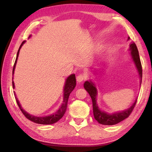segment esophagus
Here are the masks:
<instances>
[{
    "label": "esophagus",
    "instance_id": "34e87169",
    "mask_svg": "<svg viewBox=\"0 0 152 152\" xmlns=\"http://www.w3.org/2000/svg\"><path fill=\"white\" fill-rule=\"evenodd\" d=\"M86 77L85 75H84V74H79V75L77 76L76 80L78 82H81L83 80H86Z\"/></svg>",
    "mask_w": 152,
    "mask_h": 152
}]
</instances>
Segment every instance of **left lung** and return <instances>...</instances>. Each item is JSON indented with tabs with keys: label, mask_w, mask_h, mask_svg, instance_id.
Segmentation results:
<instances>
[{
	"label": "left lung",
	"mask_w": 152,
	"mask_h": 152,
	"mask_svg": "<svg viewBox=\"0 0 152 152\" xmlns=\"http://www.w3.org/2000/svg\"><path fill=\"white\" fill-rule=\"evenodd\" d=\"M128 39H130V37H128ZM131 54H132L133 60L134 61L136 67H137V70L139 72V74L140 76V83L141 84L142 80V66H141L140 55H139V51L137 50V46L135 43L132 42L130 45ZM84 87L86 89V91L88 92V94L91 96L92 101V107H93V114L94 119H96L100 124L104 125H113L117 124L118 123L122 121L123 120L125 119L126 118L129 117V116L132 113L133 109L137 102V100L135 101L134 103L132 104V106L129 108L127 110H125L124 111L115 113V114H107L106 113L101 111L99 109L96 101V98L97 95V91L96 87L94 86V84L91 81H86L84 84Z\"/></svg>",
	"instance_id": "8db88e82"
}]
</instances>
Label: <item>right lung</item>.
<instances>
[{"label": "right lung", "instance_id": "1", "mask_svg": "<svg viewBox=\"0 0 152 152\" xmlns=\"http://www.w3.org/2000/svg\"><path fill=\"white\" fill-rule=\"evenodd\" d=\"M25 43L24 42H23L21 45L19 47V50H18L17 54V58L16 60H15V64H14V66H13V69H12V74H14V70H15V66H16V63H17V60L18 58V56H19V50L20 48H21V46L23 45V44ZM12 87L13 88H15V84H14V82H12ZM76 84V76L75 74H72L68 77L67 78L66 81V84L65 86H64V102L62 104H61V107L59 109V110H58L57 112L53 113V115H51L50 116H47V117H35L33 116V115H31L29 114H28L27 112H25V110L22 109L21 107H20V104L19 103V101H18L16 95L15 94V99H16L17 103L19 106L20 110H21V112L23 113V114L25 115V117L27 118L31 121L34 122L35 123H37V124H43V125H50V124H53V123H55L57 121H58L61 117H62L64 114H65L66 110L67 109V106H68V98L69 96H70V93L72 92V91H73L75 88Z\"/></svg>", "mask_w": 152, "mask_h": 152}]
</instances>
